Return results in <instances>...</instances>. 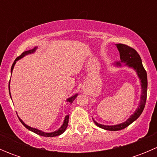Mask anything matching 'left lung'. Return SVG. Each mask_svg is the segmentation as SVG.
Wrapping results in <instances>:
<instances>
[{"mask_svg": "<svg viewBox=\"0 0 157 157\" xmlns=\"http://www.w3.org/2000/svg\"><path fill=\"white\" fill-rule=\"evenodd\" d=\"M117 48L120 54V61L115 62V65L117 67H121L122 64L128 66L130 68L134 69L137 74V77L140 80V85H141V95H140V100L138 107L135 110V112L129 117L128 119L126 120L123 123L115 125H105V124H99L96 122L94 119L95 124L98 127L102 128V129L107 130V131H119V130L124 129L128 125L134 122L135 120L140 117L141 113L143 112L144 109L145 107L147 99V72L142 64L141 58H140L139 54L134 50V48L124 45V44H117Z\"/></svg>", "mask_w": 157, "mask_h": 157, "instance_id": "obj_1", "label": "left lung"}]
</instances>
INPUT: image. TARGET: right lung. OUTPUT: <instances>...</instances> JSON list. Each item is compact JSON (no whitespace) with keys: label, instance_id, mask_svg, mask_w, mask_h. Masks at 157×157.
<instances>
[{"label":"right lung","instance_id":"1","mask_svg":"<svg viewBox=\"0 0 157 157\" xmlns=\"http://www.w3.org/2000/svg\"><path fill=\"white\" fill-rule=\"evenodd\" d=\"M36 48H37V47H35L34 48H33V49H31V50H29V51H26V52H23V53L21 54V55H20V56L17 57V58H16V59H15V61H14V62H13V64L12 67H11V71H10V72H11V74H12L13 70L14 65H15V64H16V63H17V61H18V60L21 59L22 58H23V57H24V56H26V55H29V54H33V53H34V52H36ZM9 93H10V98H11V95H10V82H9ZM77 95H78V94H75V95H74V96H71V97L68 98V99H67V102H69L70 103H71V104L72 103V102H74V99H76V97H77ZM18 118H19V117H18ZM19 119H20V122H21L22 124H23V125L25 126V127H26V128H27L28 130H29V131H33V132L36 133V134H39V135L43 136V137H56V136L61 135V134H63V133H64V131H65L66 128H67V124H68L69 115H66V116H65V118H64V122H63V124H62V125L61 126V128H58V129L57 130V131H53V132H50V133L44 132V131H41V130H39V129H37V128H32V127H30V126L27 125V124H25V123L23 122V120H22V119H20V118H19Z\"/></svg>","mask_w":157,"mask_h":157}]
</instances>
